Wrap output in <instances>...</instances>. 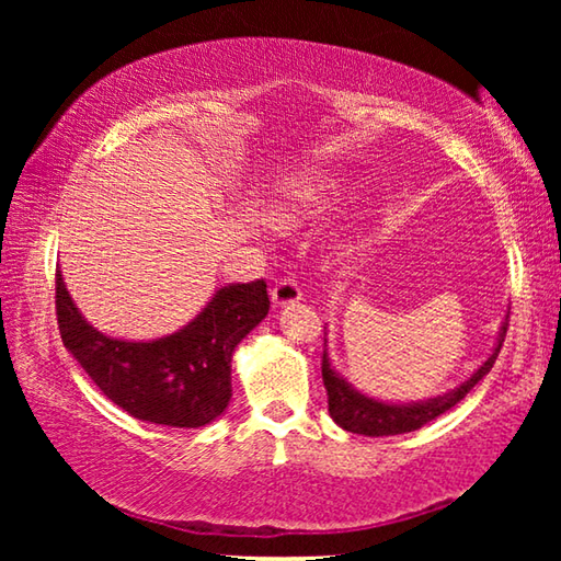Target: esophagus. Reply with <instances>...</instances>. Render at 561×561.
<instances>
[{"mask_svg": "<svg viewBox=\"0 0 561 561\" xmlns=\"http://www.w3.org/2000/svg\"><path fill=\"white\" fill-rule=\"evenodd\" d=\"M301 299V287L297 284V279H279L277 284L272 287V301L279 304V307H284V304H294Z\"/></svg>", "mask_w": 561, "mask_h": 561, "instance_id": "34e87169", "label": "esophagus"}]
</instances>
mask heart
<instances>
[{
  "label": "heart",
  "instance_id": "b5f03b06",
  "mask_svg": "<svg viewBox=\"0 0 561 561\" xmlns=\"http://www.w3.org/2000/svg\"><path fill=\"white\" fill-rule=\"evenodd\" d=\"M314 193H317V187H311V185H299V187H294L291 193L287 195V210L289 213H294V210H299V207H304L307 203H311L314 201Z\"/></svg>",
  "mask_w": 561,
  "mask_h": 561
}]
</instances>
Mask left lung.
I'll use <instances>...</instances> for the list:
<instances>
[{"instance_id": "left-lung-1", "label": "left lung", "mask_w": 561, "mask_h": 561, "mask_svg": "<svg viewBox=\"0 0 561 561\" xmlns=\"http://www.w3.org/2000/svg\"><path fill=\"white\" fill-rule=\"evenodd\" d=\"M507 327H510V314L505 319V324H502L497 348L492 351V356L460 388H455V391L445 396L431 398V401L425 403H413V405L381 403V401H374V398L360 396L334 371V368H331L324 351V358H321V376H324V386L329 396V413L344 431L358 433V435H371V438H378V435H398V433L417 431L421 425L431 423L433 417H438L445 411H450L453 405H458L462 398L470 393V388L478 383L482 376L490 374V368L495 364V358L502 348V341H505Z\"/></svg>"}]
</instances>
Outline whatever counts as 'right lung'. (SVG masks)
<instances>
[{
  "mask_svg": "<svg viewBox=\"0 0 561 561\" xmlns=\"http://www.w3.org/2000/svg\"><path fill=\"white\" fill-rule=\"evenodd\" d=\"M264 279L217 289L187 327L165 339H108L83 321L56 272V321L64 346L103 396L138 421L201 428L220 415L232 396V351L267 317Z\"/></svg>",
  "mask_w": 561,
  "mask_h": 561,
  "instance_id": "add662e5",
  "label": "right lung"
}]
</instances>
